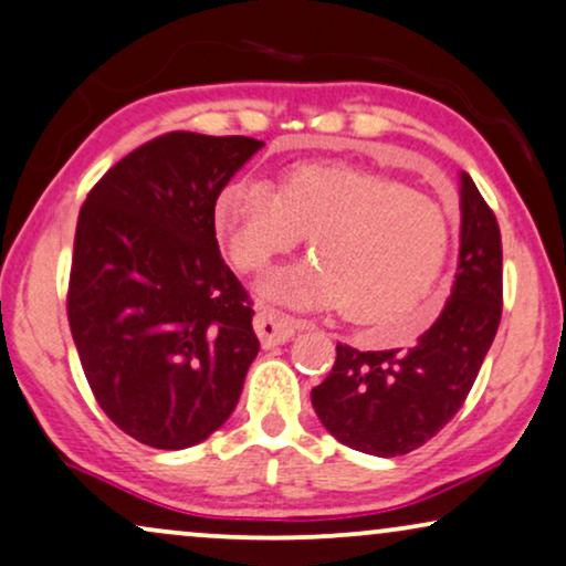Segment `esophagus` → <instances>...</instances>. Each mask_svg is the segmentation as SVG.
<instances>
[{"instance_id":"esophagus-1","label":"esophagus","mask_w":566,"mask_h":566,"mask_svg":"<svg viewBox=\"0 0 566 566\" xmlns=\"http://www.w3.org/2000/svg\"><path fill=\"white\" fill-rule=\"evenodd\" d=\"M253 326H255V334H259L263 349H271L276 345H284V342L295 334L297 321L290 316H282V313H276V311H269V307H261V311L255 313Z\"/></svg>"}]
</instances>
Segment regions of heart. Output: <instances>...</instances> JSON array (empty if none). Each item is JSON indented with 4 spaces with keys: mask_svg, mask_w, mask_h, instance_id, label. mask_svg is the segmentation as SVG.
Returning a JSON list of instances; mask_svg holds the SVG:
<instances>
[{
    "mask_svg": "<svg viewBox=\"0 0 566 566\" xmlns=\"http://www.w3.org/2000/svg\"><path fill=\"white\" fill-rule=\"evenodd\" d=\"M213 227L242 271H266L311 234L316 259L263 279L261 297L342 305L363 324L410 313L431 292L452 242L433 198L389 177L321 164L292 169L279 190L261 177H234L213 203Z\"/></svg>",
    "mask_w": 566,
    "mask_h": 566,
    "instance_id": "obj_1",
    "label": "heart"
}]
</instances>
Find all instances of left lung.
I'll list each match as a JSON object with an SVG mask.
<instances>
[{
    "label": "left lung",
    "instance_id": "8db88e82",
    "mask_svg": "<svg viewBox=\"0 0 566 566\" xmlns=\"http://www.w3.org/2000/svg\"><path fill=\"white\" fill-rule=\"evenodd\" d=\"M460 261L452 295L412 347L360 353L336 345L313 410L336 441L399 457L423 447L473 389L502 321V234L473 177L460 175Z\"/></svg>",
    "mask_w": 566,
    "mask_h": 566
}]
</instances>
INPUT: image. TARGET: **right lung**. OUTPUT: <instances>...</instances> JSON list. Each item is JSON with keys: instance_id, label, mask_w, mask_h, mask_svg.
Instances as JSON below:
<instances>
[{"instance_id": "right-lung-1", "label": "right lung", "mask_w": 566, "mask_h": 566, "mask_svg": "<svg viewBox=\"0 0 566 566\" xmlns=\"http://www.w3.org/2000/svg\"><path fill=\"white\" fill-rule=\"evenodd\" d=\"M261 148L245 135H159L114 164L77 217L70 332L96 402L146 447L209 439L259 355L213 203Z\"/></svg>"}]
</instances>
